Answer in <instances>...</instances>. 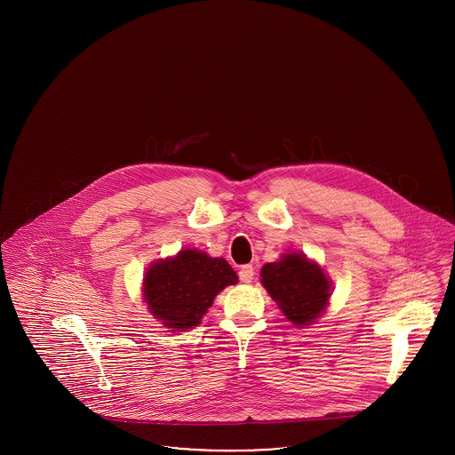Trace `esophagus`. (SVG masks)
I'll use <instances>...</instances> for the list:
<instances>
[{
    "label": "esophagus",
    "instance_id": "esophagus-1",
    "mask_svg": "<svg viewBox=\"0 0 455 455\" xmlns=\"http://www.w3.org/2000/svg\"><path fill=\"white\" fill-rule=\"evenodd\" d=\"M254 275H256V273H254V267H252L251 264L242 266V267H240V271H238V278H240V282L242 283L252 282Z\"/></svg>",
    "mask_w": 455,
    "mask_h": 455
}]
</instances>
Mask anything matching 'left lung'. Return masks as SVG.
I'll return each mask as SVG.
<instances>
[{
	"label": "left lung",
	"instance_id": "obj_1",
	"mask_svg": "<svg viewBox=\"0 0 455 455\" xmlns=\"http://www.w3.org/2000/svg\"><path fill=\"white\" fill-rule=\"evenodd\" d=\"M260 283L283 315L297 327L314 324L327 308L332 282L317 260L302 252H284L260 267Z\"/></svg>",
	"mask_w": 455,
	"mask_h": 455
}]
</instances>
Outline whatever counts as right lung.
<instances>
[{
	"mask_svg": "<svg viewBox=\"0 0 455 455\" xmlns=\"http://www.w3.org/2000/svg\"><path fill=\"white\" fill-rule=\"evenodd\" d=\"M237 282V273L223 258L182 249L171 258L153 260L141 293L153 319L171 331H189L201 324L218 293Z\"/></svg>",
	"mask_w": 455,
	"mask_h": 455,
	"instance_id": "obj_1",
	"label": "right lung"
}]
</instances>
